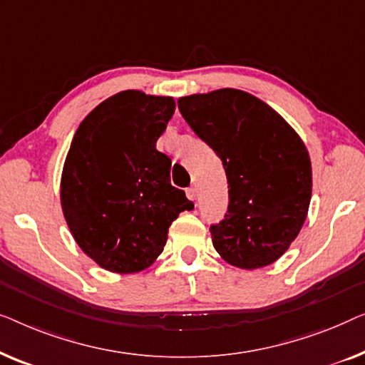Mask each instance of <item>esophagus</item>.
<instances>
[{
    "instance_id": "1",
    "label": "esophagus",
    "mask_w": 365,
    "mask_h": 365,
    "mask_svg": "<svg viewBox=\"0 0 365 365\" xmlns=\"http://www.w3.org/2000/svg\"><path fill=\"white\" fill-rule=\"evenodd\" d=\"M185 193H187V197H188L190 200L197 198V188H195V187H188L187 190H185Z\"/></svg>"
}]
</instances>
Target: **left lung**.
I'll return each mask as SVG.
<instances>
[{
    "label": "left lung",
    "mask_w": 365,
    "mask_h": 365,
    "mask_svg": "<svg viewBox=\"0 0 365 365\" xmlns=\"http://www.w3.org/2000/svg\"><path fill=\"white\" fill-rule=\"evenodd\" d=\"M178 110L227 172L228 210L222 222L210 225L215 250L243 269L274 263L309 208L304 143L278 112L238 89L182 97Z\"/></svg>",
    "instance_id": "left-lung-1"
}]
</instances>
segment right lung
Masks as SVG:
<instances>
[{
	"mask_svg": "<svg viewBox=\"0 0 365 365\" xmlns=\"http://www.w3.org/2000/svg\"><path fill=\"white\" fill-rule=\"evenodd\" d=\"M175 110L172 97L124 91L82 120L61 180V203L81 250L102 268L150 266L168 228L193 202L170 183L172 160L155 143Z\"/></svg>",
	"mask_w": 365,
	"mask_h": 365,
	"instance_id": "1",
	"label": "right lung"
}]
</instances>
